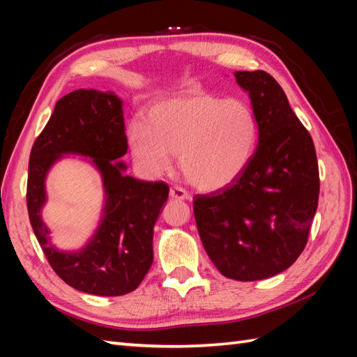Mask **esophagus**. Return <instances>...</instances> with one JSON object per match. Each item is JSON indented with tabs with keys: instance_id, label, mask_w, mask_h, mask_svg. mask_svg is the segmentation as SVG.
Returning <instances> with one entry per match:
<instances>
[{
	"instance_id": "obj_1",
	"label": "esophagus",
	"mask_w": 357,
	"mask_h": 357,
	"mask_svg": "<svg viewBox=\"0 0 357 357\" xmlns=\"http://www.w3.org/2000/svg\"><path fill=\"white\" fill-rule=\"evenodd\" d=\"M170 196L174 199H190V195L187 193V190H184L183 187H178V185L170 188Z\"/></svg>"
}]
</instances>
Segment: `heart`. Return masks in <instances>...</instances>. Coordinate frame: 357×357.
Segmentation results:
<instances>
[{
    "label": "heart",
    "mask_w": 357,
    "mask_h": 357,
    "mask_svg": "<svg viewBox=\"0 0 357 357\" xmlns=\"http://www.w3.org/2000/svg\"><path fill=\"white\" fill-rule=\"evenodd\" d=\"M259 126L252 105L206 90H187L150 105L144 124L127 127L132 156L144 172L159 176L178 155L188 183L213 192L234 183L252 162Z\"/></svg>",
    "instance_id": "heart-1"
}]
</instances>
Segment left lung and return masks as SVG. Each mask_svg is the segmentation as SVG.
I'll return each instance as SVG.
<instances>
[{
	"label": "left lung",
	"instance_id": "left-lung-1",
	"mask_svg": "<svg viewBox=\"0 0 357 357\" xmlns=\"http://www.w3.org/2000/svg\"><path fill=\"white\" fill-rule=\"evenodd\" d=\"M259 126L252 162L210 195H196L193 213L208 257L225 278L261 280L287 270L304 252L319 199L312 136L287 95L264 70L234 72Z\"/></svg>",
	"mask_w": 357,
	"mask_h": 357
}]
</instances>
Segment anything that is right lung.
Masks as SVG:
<instances>
[{
  "mask_svg": "<svg viewBox=\"0 0 357 357\" xmlns=\"http://www.w3.org/2000/svg\"><path fill=\"white\" fill-rule=\"evenodd\" d=\"M127 153L123 101L113 92L79 89L55 104L29 159L27 210L35 236L53 271L66 284L95 296H123L142 282L153 262V227L169 198V185L124 174ZM64 154L91 158L102 173L106 201L89 244L63 252L42 222L45 176Z\"/></svg>",
  "mask_w": 357,
  "mask_h": 357,
  "instance_id": "1",
  "label": "right lung"
}]
</instances>
